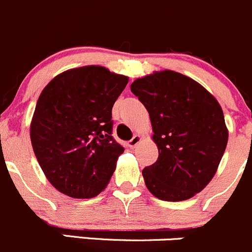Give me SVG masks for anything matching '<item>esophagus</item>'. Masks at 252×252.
Masks as SVG:
<instances>
[{"mask_svg": "<svg viewBox=\"0 0 252 252\" xmlns=\"http://www.w3.org/2000/svg\"><path fill=\"white\" fill-rule=\"evenodd\" d=\"M140 140H141V136L140 135H134L133 138H131L130 140H129V143H128L129 148L134 149L136 145H138L139 143H140Z\"/></svg>", "mask_w": 252, "mask_h": 252, "instance_id": "esophagus-1", "label": "esophagus"}]
</instances>
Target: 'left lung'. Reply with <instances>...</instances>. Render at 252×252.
Returning a JSON list of instances; mask_svg holds the SVG:
<instances>
[{
    "label": "left lung",
    "instance_id": "1",
    "mask_svg": "<svg viewBox=\"0 0 252 252\" xmlns=\"http://www.w3.org/2000/svg\"><path fill=\"white\" fill-rule=\"evenodd\" d=\"M130 90L145 106L158 145L155 163L143 170L158 199L186 201L211 182L228 144L224 114L194 80L163 70L135 80Z\"/></svg>",
    "mask_w": 252,
    "mask_h": 252
}]
</instances>
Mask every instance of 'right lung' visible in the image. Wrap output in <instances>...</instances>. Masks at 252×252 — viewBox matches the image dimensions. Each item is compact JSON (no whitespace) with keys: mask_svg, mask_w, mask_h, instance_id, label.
I'll list each match as a JSON object with an SVG mask.
<instances>
[{"mask_svg":"<svg viewBox=\"0 0 252 252\" xmlns=\"http://www.w3.org/2000/svg\"><path fill=\"white\" fill-rule=\"evenodd\" d=\"M128 77L97 65L54 77L41 91L31 140L49 182L72 198L101 193L124 148L112 136L114 102Z\"/></svg>","mask_w":252,"mask_h":252,"instance_id":"1","label":"right lung"}]
</instances>
